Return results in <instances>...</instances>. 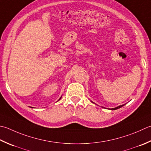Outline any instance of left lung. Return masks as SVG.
<instances>
[{
	"label": "left lung",
	"instance_id": "1",
	"mask_svg": "<svg viewBox=\"0 0 151 151\" xmlns=\"http://www.w3.org/2000/svg\"><path fill=\"white\" fill-rule=\"evenodd\" d=\"M92 102V101H91ZM93 103V102H92ZM124 105H120V106H119V107H115V108H113V109H111V110H116V109H119V108H120V107H122V106H124Z\"/></svg>",
	"mask_w": 151,
	"mask_h": 151
}]
</instances>
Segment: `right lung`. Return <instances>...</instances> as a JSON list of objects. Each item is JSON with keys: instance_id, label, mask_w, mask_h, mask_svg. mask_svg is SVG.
I'll return each mask as SVG.
<instances>
[{"instance_id": "add662e5", "label": "right lung", "mask_w": 151, "mask_h": 151, "mask_svg": "<svg viewBox=\"0 0 151 151\" xmlns=\"http://www.w3.org/2000/svg\"><path fill=\"white\" fill-rule=\"evenodd\" d=\"M61 97H60V99H59V100H60V99H61ZM59 100H58V101H59Z\"/></svg>"}]
</instances>
